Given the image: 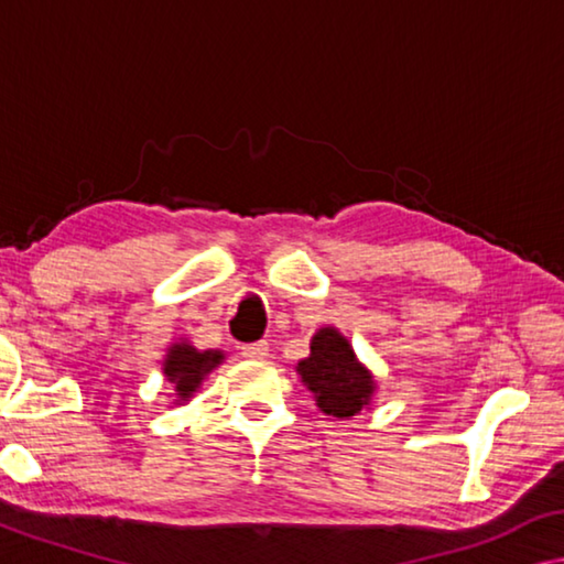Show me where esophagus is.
<instances>
[{"label": "esophagus", "instance_id": "obj_1", "mask_svg": "<svg viewBox=\"0 0 564 564\" xmlns=\"http://www.w3.org/2000/svg\"><path fill=\"white\" fill-rule=\"evenodd\" d=\"M241 356L243 358H253V360H261L269 356V343L265 340H256V343H243L241 346Z\"/></svg>", "mask_w": 564, "mask_h": 564}]
</instances>
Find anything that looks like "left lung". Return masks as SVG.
<instances>
[{
    "label": "left lung",
    "mask_w": 564,
    "mask_h": 564,
    "mask_svg": "<svg viewBox=\"0 0 564 564\" xmlns=\"http://www.w3.org/2000/svg\"><path fill=\"white\" fill-rule=\"evenodd\" d=\"M299 376L313 390L326 415L350 417L373 395V376L352 356L348 340L333 328H321L311 340V356L299 362Z\"/></svg>",
    "instance_id": "obj_1"
}]
</instances>
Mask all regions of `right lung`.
<instances>
[{"mask_svg":"<svg viewBox=\"0 0 564 564\" xmlns=\"http://www.w3.org/2000/svg\"><path fill=\"white\" fill-rule=\"evenodd\" d=\"M221 360H224V356L218 350L198 352L196 348L184 346V343H181V346L171 348L169 358L164 362V373L171 383H174L176 395L181 400H186L198 386H202L204 376L212 373V370Z\"/></svg>","mask_w":564,"mask_h":564,"instance_id":"add662e5","label":"right lung"}]
</instances>
